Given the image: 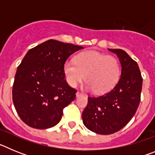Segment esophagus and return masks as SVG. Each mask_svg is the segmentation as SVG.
Masks as SVG:
<instances>
[{
    "label": "esophagus",
    "mask_w": 155,
    "mask_h": 155,
    "mask_svg": "<svg viewBox=\"0 0 155 155\" xmlns=\"http://www.w3.org/2000/svg\"><path fill=\"white\" fill-rule=\"evenodd\" d=\"M82 93L81 92V91H77V93H76V96L77 97H78V96H80V95H82Z\"/></svg>",
    "instance_id": "obj_1"
}]
</instances>
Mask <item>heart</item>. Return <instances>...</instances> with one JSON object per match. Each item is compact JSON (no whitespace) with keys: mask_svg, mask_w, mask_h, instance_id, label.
<instances>
[{"mask_svg":"<svg viewBox=\"0 0 155 155\" xmlns=\"http://www.w3.org/2000/svg\"><path fill=\"white\" fill-rule=\"evenodd\" d=\"M64 73L68 83L72 87L85 78L87 89L103 94L110 91L118 82L121 66L120 61L113 56L88 50L79 53L74 62H65Z\"/></svg>","mask_w":155,"mask_h":155,"instance_id":"heart-1","label":"heart"}]
</instances>
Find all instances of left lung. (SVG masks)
<instances>
[{
    "label": "left lung",
    "instance_id": "1",
    "mask_svg": "<svg viewBox=\"0 0 155 155\" xmlns=\"http://www.w3.org/2000/svg\"><path fill=\"white\" fill-rule=\"evenodd\" d=\"M116 53L122 66L118 83L109 92L89 96L82 113L84 125L92 132L112 134L124 128L136 113L140 102L142 78L137 63L124 50L109 49Z\"/></svg>",
    "mask_w": 155,
    "mask_h": 155
}]
</instances>
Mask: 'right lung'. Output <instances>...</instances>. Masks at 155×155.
Segmentation results:
<instances>
[{
  "instance_id": "1",
  "label": "right lung",
  "mask_w": 155,
  "mask_h": 155,
  "mask_svg": "<svg viewBox=\"0 0 155 155\" xmlns=\"http://www.w3.org/2000/svg\"><path fill=\"white\" fill-rule=\"evenodd\" d=\"M84 47L50 39L28 51L18 67L12 100L21 120L35 129H47L61 121L63 110L76 98L68 84L64 65Z\"/></svg>"
}]
</instances>
